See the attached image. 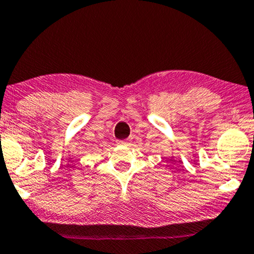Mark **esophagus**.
<instances>
[{"instance_id":"34e87169","label":"esophagus","mask_w":254,"mask_h":254,"mask_svg":"<svg viewBox=\"0 0 254 254\" xmlns=\"http://www.w3.org/2000/svg\"><path fill=\"white\" fill-rule=\"evenodd\" d=\"M127 143V140H118V144H121V145H125Z\"/></svg>"}]
</instances>
